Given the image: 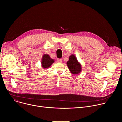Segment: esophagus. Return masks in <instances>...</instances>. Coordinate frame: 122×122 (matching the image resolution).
Instances as JSON below:
<instances>
[{"instance_id": "obj_1", "label": "esophagus", "mask_w": 122, "mask_h": 122, "mask_svg": "<svg viewBox=\"0 0 122 122\" xmlns=\"http://www.w3.org/2000/svg\"><path fill=\"white\" fill-rule=\"evenodd\" d=\"M62 59H57V62H58V63H61L62 62Z\"/></svg>"}]
</instances>
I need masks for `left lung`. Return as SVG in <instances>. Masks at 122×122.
<instances>
[{"label":"left lung","instance_id":"8db88e82","mask_svg":"<svg viewBox=\"0 0 122 122\" xmlns=\"http://www.w3.org/2000/svg\"><path fill=\"white\" fill-rule=\"evenodd\" d=\"M66 64L69 71L72 74H78L81 72V65L74 55H72L69 57V60Z\"/></svg>","mask_w":122,"mask_h":122}]
</instances>
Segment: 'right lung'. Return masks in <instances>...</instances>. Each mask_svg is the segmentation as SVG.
<instances>
[{"label": "right lung", "instance_id": "obj_1", "mask_svg": "<svg viewBox=\"0 0 122 122\" xmlns=\"http://www.w3.org/2000/svg\"><path fill=\"white\" fill-rule=\"evenodd\" d=\"M55 61L53 59H51L48 55H44L41 60L42 66L44 68H47L50 67L51 64L54 63Z\"/></svg>", "mask_w": 122, "mask_h": 122}]
</instances>
